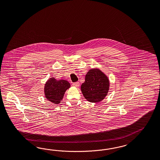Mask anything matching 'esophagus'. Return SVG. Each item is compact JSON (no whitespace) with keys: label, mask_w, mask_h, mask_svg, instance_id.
Returning <instances> with one entry per match:
<instances>
[{"label":"esophagus","mask_w":160,"mask_h":160,"mask_svg":"<svg viewBox=\"0 0 160 160\" xmlns=\"http://www.w3.org/2000/svg\"><path fill=\"white\" fill-rule=\"evenodd\" d=\"M73 86H74V87H79V86H80V83H79V82H73Z\"/></svg>","instance_id":"1"}]
</instances>
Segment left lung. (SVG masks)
Here are the masks:
<instances>
[{
    "mask_svg": "<svg viewBox=\"0 0 160 160\" xmlns=\"http://www.w3.org/2000/svg\"><path fill=\"white\" fill-rule=\"evenodd\" d=\"M110 82L106 75L99 68L90 69L81 86L84 98L91 102H98L105 98L109 90Z\"/></svg>",
    "mask_w": 160,
    "mask_h": 160,
    "instance_id": "left-lung-1",
    "label": "left lung"
}]
</instances>
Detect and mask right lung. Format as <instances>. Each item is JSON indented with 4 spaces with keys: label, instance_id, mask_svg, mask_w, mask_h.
Masks as SVG:
<instances>
[{
    "label": "right lung",
    "instance_id": "add662e5",
    "mask_svg": "<svg viewBox=\"0 0 160 160\" xmlns=\"http://www.w3.org/2000/svg\"><path fill=\"white\" fill-rule=\"evenodd\" d=\"M70 87V84L67 80H58L54 78H50L44 84V96L49 102L58 104L61 102L66 91Z\"/></svg>",
    "mask_w": 160,
    "mask_h": 160
}]
</instances>
